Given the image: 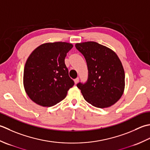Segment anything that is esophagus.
I'll use <instances>...</instances> for the list:
<instances>
[{"label": "esophagus", "instance_id": "esophagus-1", "mask_svg": "<svg viewBox=\"0 0 150 150\" xmlns=\"http://www.w3.org/2000/svg\"><path fill=\"white\" fill-rule=\"evenodd\" d=\"M74 83L76 84V83H78V81H79V78H76V79H74Z\"/></svg>", "mask_w": 150, "mask_h": 150}]
</instances>
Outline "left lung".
Instances as JSON below:
<instances>
[{"mask_svg": "<svg viewBox=\"0 0 150 150\" xmlns=\"http://www.w3.org/2000/svg\"><path fill=\"white\" fill-rule=\"evenodd\" d=\"M75 47L83 54L88 68L87 81L77 84L84 99L98 108L115 104L125 87L124 70L117 55L94 41L77 43Z\"/></svg>", "mask_w": 150, "mask_h": 150, "instance_id": "1", "label": "left lung"}]
</instances>
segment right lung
<instances>
[{
  "instance_id": "obj_1",
  "label": "right lung",
  "mask_w": 150,
  "mask_h": 150,
  "mask_svg": "<svg viewBox=\"0 0 150 150\" xmlns=\"http://www.w3.org/2000/svg\"><path fill=\"white\" fill-rule=\"evenodd\" d=\"M72 47L65 42L45 43L30 55L24 66L23 83L28 96L37 104H57L74 85L65 63L67 53Z\"/></svg>"
}]
</instances>
